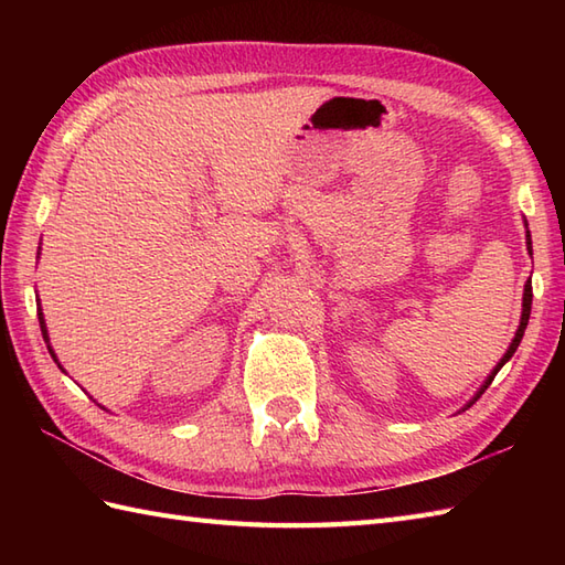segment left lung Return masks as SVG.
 <instances>
[{
	"mask_svg": "<svg viewBox=\"0 0 565 565\" xmlns=\"http://www.w3.org/2000/svg\"><path fill=\"white\" fill-rule=\"evenodd\" d=\"M526 247H530V252H532V237H530V231H526ZM530 313H532V281H526V286H524V301H522V320H520V328H518V334H514V340H512V344L508 347V352H505V356L500 359L498 362V366L490 371V376L486 379V383L481 386V391H478L476 395H473V401L471 403H476L478 398H481V395L486 393V388L490 386V383H493V379H495V374L498 371L505 366V362H510V356L518 352V347H520V342H522V334H524V330H526V322H530ZM468 403V405H471ZM466 405V407H468Z\"/></svg>",
	"mask_w": 565,
	"mask_h": 565,
	"instance_id": "8db88e82",
	"label": "left lung"
}]
</instances>
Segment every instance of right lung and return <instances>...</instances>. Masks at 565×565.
<instances>
[{
    "instance_id": "1",
    "label": "right lung",
    "mask_w": 565,
    "mask_h": 565,
    "mask_svg": "<svg viewBox=\"0 0 565 565\" xmlns=\"http://www.w3.org/2000/svg\"><path fill=\"white\" fill-rule=\"evenodd\" d=\"M39 320H41V330H43V338H45V322H43V313H39ZM53 354V352H51ZM55 356V354H53ZM55 362H57V359H55Z\"/></svg>"
}]
</instances>
